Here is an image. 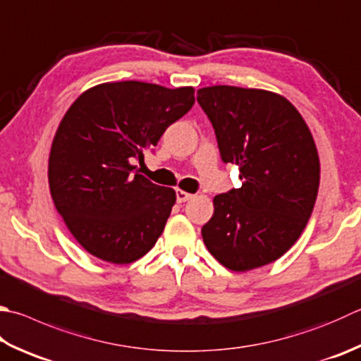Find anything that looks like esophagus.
Returning <instances> with one entry per match:
<instances>
[{
    "label": "esophagus",
    "instance_id": "obj_1",
    "mask_svg": "<svg viewBox=\"0 0 361 361\" xmlns=\"http://www.w3.org/2000/svg\"><path fill=\"white\" fill-rule=\"evenodd\" d=\"M193 195L188 193V192H183V190L178 188L176 190V200H178V202H185L188 200H192Z\"/></svg>",
    "mask_w": 361,
    "mask_h": 361
}]
</instances>
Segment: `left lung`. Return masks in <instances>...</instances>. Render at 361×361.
I'll list each match as a JSON object with an SVG mask.
<instances>
[{
  "label": "left lung",
  "mask_w": 361,
  "mask_h": 361,
  "mask_svg": "<svg viewBox=\"0 0 361 361\" xmlns=\"http://www.w3.org/2000/svg\"><path fill=\"white\" fill-rule=\"evenodd\" d=\"M224 163L239 166L242 187L214 198L201 229L216 261L248 271L297 242L317 198L321 163L307 122L280 94L237 86L198 90Z\"/></svg>",
  "instance_id": "8db88e82"
}]
</instances>
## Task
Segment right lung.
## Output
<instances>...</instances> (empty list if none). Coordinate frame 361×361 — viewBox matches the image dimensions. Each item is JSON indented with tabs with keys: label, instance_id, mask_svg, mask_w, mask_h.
<instances>
[{
	"label": "right lung",
	"instance_id": "obj_1",
	"mask_svg": "<svg viewBox=\"0 0 361 361\" xmlns=\"http://www.w3.org/2000/svg\"><path fill=\"white\" fill-rule=\"evenodd\" d=\"M193 104L192 86L114 81L90 87L66 111L50 149V193L87 253L130 264L159 240L176 192L135 171L133 161Z\"/></svg>",
	"mask_w": 361,
	"mask_h": 361
}]
</instances>
